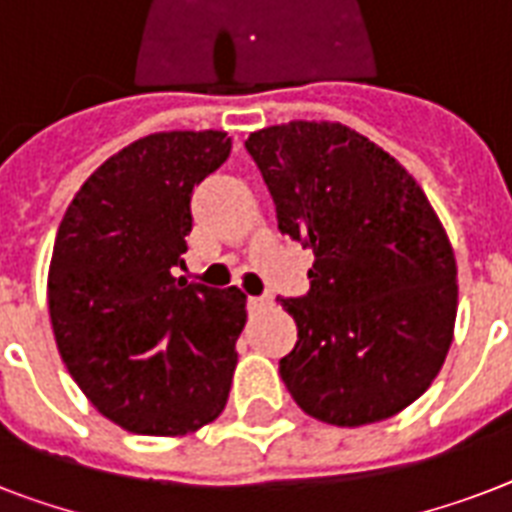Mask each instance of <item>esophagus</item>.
I'll return each instance as SVG.
<instances>
[{
  "label": "esophagus",
  "instance_id": "1",
  "mask_svg": "<svg viewBox=\"0 0 512 512\" xmlns=\"http://www.w3.org/2000/svg\"><path fill=\"white\" fill-rule=\"evenodd\" d=\"M247 305H249V311H260V308H265V305H271V297H268V295L249 297Z\"/></svg>",
  "mask_w": 512,
  "mask_h": 512
}]
</instances>
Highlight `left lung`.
<instances>
[{
  "instance_id": "obj_1",
  "label": "left lung",
  "mask_w": 512,
  "mask_h": 512,
  "mask_svg": "<svg viewBox=\"0 0 512 512\" xmlns=\"http://www.w3.org/2000/svg\"><path fill=\"white\" fill-rule=\"evenodd\" d=\"M279 231L313 249L311 289L279 297L297 321L281 380L329 425L388 420L436 380L452 345L457 265L444 225L409 172L332 122H289L244 143Z\"/></svg>"
}]
</instances>
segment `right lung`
<instances>
[{"mask_svg":"<svg viewBox=\"0 0 512 512\" xmlns=\"http://www.w3.org/2000/svg\"><path fill=\"white\" fill-rule=\"evenodd\" d=\"M228 154L215 130L135 140L87 177L58 228L47 300L60 358L130 433L183 436L228 401L247 297L175 279L193 188Z\"/></svg>","mask_w":512,"mask_h":512,"instance_id":"add662e5","label":"right lung"}]
</instances>
